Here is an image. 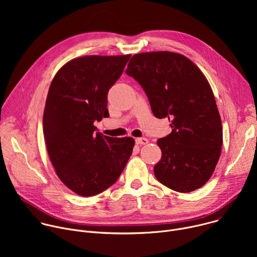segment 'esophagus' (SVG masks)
<instances>
[{
	"label": "esophagus",
	"mask_w": 257,
	"mask_h": 257,
	"mask_svg": "<svg viewBox=\"0 0 257 257\" xmlns=\"http://www.w3.org/2000/svg\"><path fill=\"white\" fill-rule=\"evenodd\" d=\"M136 143L139 144V145H144V144H148L149 143V140L144 138V137H141V138H136Z\"/></svg>",
	"instance_id": "34e87169"
}]
</instances>
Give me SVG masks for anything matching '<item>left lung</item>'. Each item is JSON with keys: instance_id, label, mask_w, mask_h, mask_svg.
<instances>
[{"instance_id": "8db88e82", "label": "left lung", "mask_w": 257, "mask_h": 257, "mask_svg": "<svg viewBox=\"0 0 257 257\" xmlns=\"http://www.w3.org/2000/svg\"><path fill=\"white\" fill-rule=\"evenodd\" d=\"M126 74L141 85L155 117L171 121L172 132L158 140V181L182 193L203 186L223 145L221 117L203 73L185 56L152 52L134 55Z\"/></svg>"}]
</instances>
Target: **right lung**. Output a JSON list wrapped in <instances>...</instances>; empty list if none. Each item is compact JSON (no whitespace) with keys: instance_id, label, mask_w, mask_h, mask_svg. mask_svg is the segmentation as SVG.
Wrapping results in <instances>:
<instances>
[{"instance_id":"right-lung-1","label":"right lung","mask_w":257,"mask_h":257,"mask_svg":"<svg viewBox=\"0 0 257 257\" xmlns=\"http://www.w3.org/2000/svg\"><path fill=\"white\" fill-rule=\"evenodd\" d=\"M130 57L73 59L51 83L43 119L47 150L60 180L78 195L111 187L132 155L133 138L105 136L93 125L108 117L107 92Z\"/></svg>"}]
</instances>
